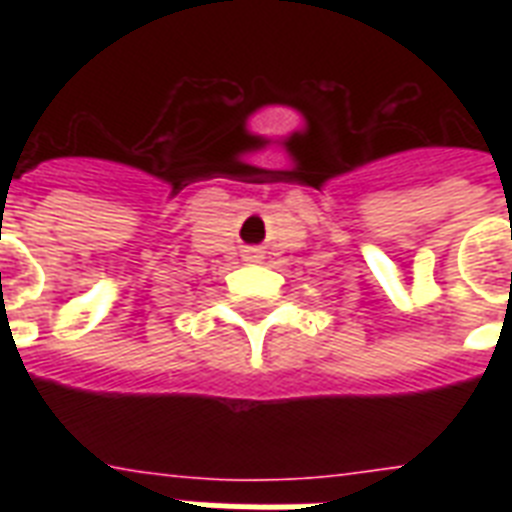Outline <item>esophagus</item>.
Listing matches in <instances>:
<instances>
[{
	"label": "esophagus",
	"instance_id": "esophagus-1",
	"mask_svg": "<svg viewBox=\"0 0 512 512\" xmlns=\"http://www.w3.org/2000/svg\"><path fill=\"white\" fill-rule=\"evenodd\" d=\"M244 260H247V263H260V260H263V249L247 247L244 249Z\"/></svg>",
	"mask_w": 512,
	"mask_h": 512
}]
</instances>
